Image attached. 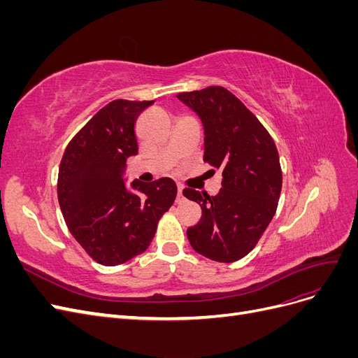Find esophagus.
Instances as JSON below:
<instances>
[{"label":"esophagus","instance_id":"34e87169","mask_svg":"<svg viewBox=\"0 0 358 358\" xmlns=\"http://www.w3.org/2000/svg\"><path fill=\"white\" fill-rule=\"evenodd\" d=\"M182 191H183V187H182V185H178V199H176L178 203L183 201V194H182Z\"/></svg>","mask_w":358,"mask_h":358}]
</instances>
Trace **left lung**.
Masks as SVG:
<instances>
[{"label": "left lung", "instance_id": "left-lung-1", "mask_svg": "<svg viewBox=\"0 0 358 358\" xmlns=\"http://www.w3.org/2000/svg\"><path fill=\"white\" fill-rule=\"evenodd\" d=\"M204 127V155L222 171L216 196L192 188L183 196L201 208L200 221L187 230L194 251L220 263H233L252 251L278 208L282 188L279 154L257 116L222 86L180 92Z\"/></svg>", "mask_w": 358, "mask_h": 358}]
</instances>
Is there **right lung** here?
Returning a JSON list of instances; mask_svg holds the SVG:
<instances>
[{"label":"right lung","mask_w":358,"mask_h":358,"mask_svg":"<svg viewBox=\"0 0 358 358\" xmlns=\"http://www.w3.org/2000/svg\"><path fill=\"white\" fill-rule=\"evenodd\" d=\"M154 101L115 100L96 112L62 155L58 201L70 233L96 263L122 264L145 252L158 221L176 199V183L134 180L127 189V158L138 146L134 125Z\"/></svg>","instance_id":"right-lung-1"}]
</instances>
